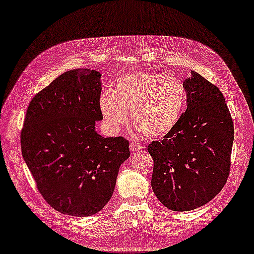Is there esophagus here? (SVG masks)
<instances>
[{"label": "esophagus", "mask_w": 254, "mask_h": 254, "mask_svg": "<svg viewBox=\"0 0 254 254\" xmlns=\"http://www.w3.org/2000/svg\"><path fill=\"white\" fill-rule=\"evenodd\" d=\"M129 149H131V151H133V152L138 151V150H140V145L138 144V142L132 141L131 144H129Z\"/></svg>", "instance_id": "1"}]
</instances>
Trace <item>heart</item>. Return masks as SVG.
<instances>
[{
  "label": "heart",
  "mask_w": 254,
  "mask_h": 254,
  "mask_svg": "<svg viewBox=\"0 0 254 254\" xmlns=\"http://www.w3.org/2000/svg\"><path fill=\"white\" fill-rule=\"evenodd\" d=\"M187 106V90L180 80L159 71H138L119 77L114 91L100 97L106 125L125 126L128 113L134 127L147 137H163L177 126Z\"/></svg>",
  "instance_id": "b5f03b06"
}]
</instances>
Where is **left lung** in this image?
Wrapping results in <instances>:
<instances>
[{
    "label": "left lung",
    "mask_w": 254,
    "mask_h": 254,
    "mask_svg": "<svg viewBox=\"0 0 254 254\" xmlns=\"http://www.w3.org/2000/svg\"><path fill=\"white\" fill-rule=\"evenodd\" d=\"M185 80L187 110L163 139L153 140L151 186L168 209L193 210L222 190L230 175L234 125L222 92L196 71Z\"/></svg>",
    "instance_id": "1"
}]
</instances>
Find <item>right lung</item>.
<instances>
[{
	"mask_svg": "<svg viewBox=\"0 0 254 254\" xmlns=\"http://www.w3.org/2000/svg\"><path fill=\"white\" fill-rule=\"evenodd\" d=\"M101 74L65 71L40 91L21 129L22 157L44 199L74 217L99 212L112 197L128 141L97 134L101 121Z\"/></svg>",
	"mask_w": 254,
	"mask_h": 254,
	"instance_id": "obj_1",
	"label": "right lung"
}]
</instances>
